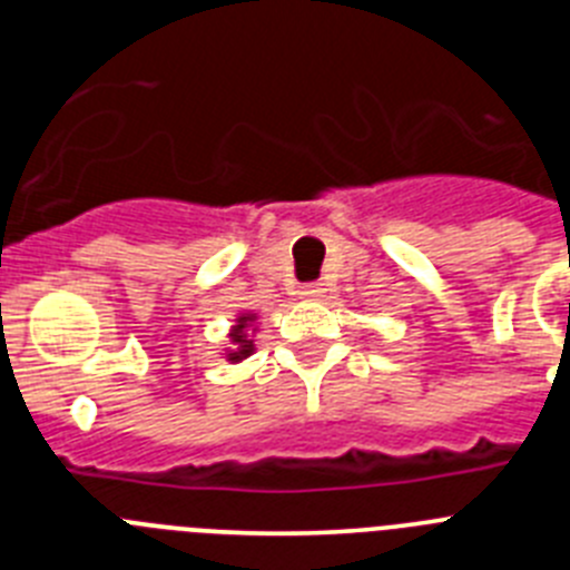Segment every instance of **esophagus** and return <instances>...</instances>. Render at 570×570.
I'll use <instances>...</instances> for the list:
<instances>
[{
  "instance_id": "obj_1",
  "label": "esophagus",
  "mask_w": 570,
  "mask_h": 570,
  "mask_svg": "<svg viewBox=\"0 0 570 570\" xmlns=\"http://www.w3.org/2000/svg\"><path fill=\"white\" fill-rule=\"evenodd\" d=\"M322 294H325V288H322L320 282H311V285H302L299 288L302 299H320Z\"/></svg>"
}]
</instances>
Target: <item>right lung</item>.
Wrapping results in <instances>:
<instances>
[{
  "label": "right lung",
  "mask_w": 570,
  "mask_h": 570,
  "mask_svg": "<svg viewBox=\"0 0 570 570\" xmlns=\"http://www.w3.org/2000/svg\"><path fill=\"white\" fill-rule=\"evenodd\" d=\"M254 322H256L254 311H245V314L236 316V322L230 325V334H228L230 345L225 347V360L242 362V360H248V356L254 354L256 345H254V336H250V331H256Z\"/></svg>",
  "instance_id": "obj_1"
}]
</instances>
